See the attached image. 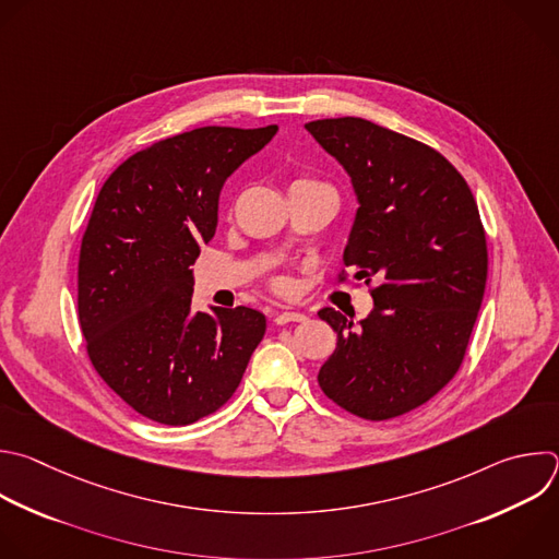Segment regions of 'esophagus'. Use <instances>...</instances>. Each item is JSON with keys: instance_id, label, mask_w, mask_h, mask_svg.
Masks as SVG:
<instances>
[{"instance_id": "obj_1", "label": "esophagus", "mask_w": 559, "mask_h": 559, "mask_svg": "<svg viewBox=\"0 0 559 559\" xmlns=\"http://www.w3.org/2000/svg\"><path fill=\"white\" fill-rule=\"evenodd\" d=\"M307 316L302 311H278L274 316L276 324H287V322H305Z\"/></svg>"}]
</instances>
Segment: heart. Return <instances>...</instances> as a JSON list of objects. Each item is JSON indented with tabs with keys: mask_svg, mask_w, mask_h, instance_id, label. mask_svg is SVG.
Segmentation results:
<instances>
[{
	"mask_svg": "<svg viewBox=\"0 0 559 559\" xmlns=\"http://www.w3.org/2000/svg\"><path fill=\"white\" fill-rule=\"evenodd\" d=\"M302 183H320V181H313V179H296L292 186H302ZM281 292H285V283H278L276 285Z\"/></svg>",
	"mask_w": 559,
	"mask_h": 559,
	"instance_id": "heart-1",
	"label": "heart"
}]
</instances>
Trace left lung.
Here are the masks:
<instances>
[{"label": "left lung", "instance_id": "8db88e82", "mask_svg": "<svg viewBox=\"0 0 559 559\" xmlns=\"http://www.w3.org/2000/svg\"><path fill=\"white\" fill-rule=\"evenodd\" d=\"M305 129L357 198L342 261L380 283L359 322L318 311L337 333L318 384L357 417L393 419L435 397L465 357L487 281L478 206L463 175L413 138L353 116Z\"/></svg>", "mask_w": 559, "mask_h": 559}]
</instances>
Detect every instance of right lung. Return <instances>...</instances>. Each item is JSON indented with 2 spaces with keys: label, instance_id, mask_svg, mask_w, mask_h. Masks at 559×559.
Segmentation results:
<instances>
[{
  "label": "right lung",
  "instance_id": "1",
  "mask_svg": "<svg viewBox=\"0 0 559 559\" xmlns=\"http://www.w3.org/2000/svg\"><path fill=\"white\" fill-rule=\"evenodd\" d=\"M278 127H202L124 159L96 198L79 259V320L105 384L142 417L189 426L237 391L265 335L250 307L193 311L191 265L215 237L226 179Z\"/></svg>",
  "mask_w": 559,
  "mask_h": 559
}]
</instances>
